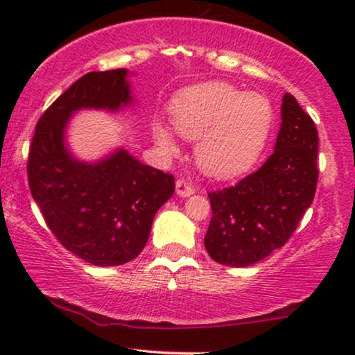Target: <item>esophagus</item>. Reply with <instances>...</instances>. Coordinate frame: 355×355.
I'll list each match as a JSON object with an SVG mask.
<instances>
[{
  "label": "esophagus",
  "mask_w": 355,
  "mask_h": 355,
  "mask_svg": "<svg viewBox=\"0 0 355 355\" xmlns=\"http://www.w3.org/2000/svg\"><path fill=\"white\" fill-rule=\"evenodd\" d=\"M175 190H177V195L178 197L185 198V197H190V195L195 193V189L190 185L187 180H177V185H175Z\"/></svg>",
  "instance_id": "obj_1"
}]
</instances>
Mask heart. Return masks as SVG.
Wrapping results in <instances>:
<instances>
[{"label": "heart", "instance_id": "b5f03b06", "mask_svg": "<svg viewBox=\"0 0 355 355\" xmlns=\"http://www.w3.org/2000/svg\"><path fill=\"white\" fill-rule=\"evenodd\" d=\"M172 120L178 135L197 140L195 160L203 173L232 178L257 164L270 138L275 112L260 93L209 81L175 98ZM153 140L166 157L178 153L172 128L164 121H155Z\"/></svg>", "mask_w": 355, "mask_h": 355}]
</instances>
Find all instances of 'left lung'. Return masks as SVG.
<instances>
[{
  "label": "left lung",
  "instance_id": "1",
  "mask_svg": "<svg viewBox=\"0 0 355 355\" xmlns=\"http://www.w3.org/2000/svg\"><path fill=\"white\" fill-rule=\"evenodd\" d=\"M274 153L237 185L209 193L205 248L215 262L248 267L294 234L315 195L319 137L312 118L288 93L282 98Z\"/></svg>",
  "mask_w": 355,
  "mask_h": 355
}]
</instances>
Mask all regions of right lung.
Returning <instances> with one entry per match:
<instances>
[{"label": "right lung", "mask_w": 355, "mask_h": 355, "mask_svg": "<svg viewBox=\"0 0 355 355\" xmlns=\"http://www.w3.org/2000/svg\"><path fill=\"white\" fill-rule=\"evenodd\" d=\"M128 70L92 71L56 98L36 125L28 182L50 230L71 254L96 267L130 262L144 250L158 209L175 191L170 173L125 148L95 162L71 152L67 130L80 110L118 113L135 103Z\"/></svg>", "instance_id": "obj_1"}]
</instances>
